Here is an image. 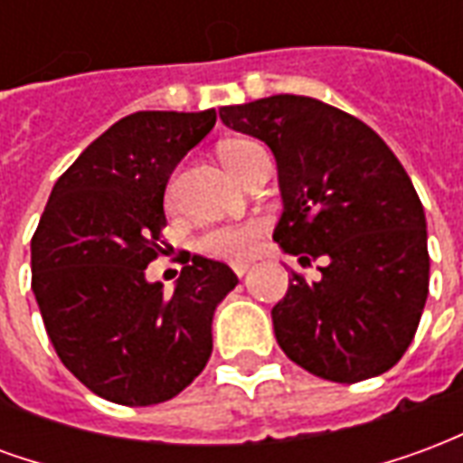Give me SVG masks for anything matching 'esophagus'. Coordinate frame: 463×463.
I'll list each match as a JSON object with an SVG mask.
<instances>
[{
  "label": "esophagus",
  "instance_id": "obj_1",
  "mask_svg": "<svg viewBox=\"0 0 463 463\" xmlns=\"http://www.w3.org/2000/svg\"><path fill=\"white\" fill-rule=\"evenodd\" d=\"M248 270H250V262H235V265H232V272H235L238 278H242Z\"/></svg>",
  "mask_w": 463,
  "mask_h": 463
}]
</instances>
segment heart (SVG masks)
Wrapping results in <instances>:
<instances>
[{"instance_id":"b5f03b06","label":"heart","mask_w":463,"mask_h":463,"mask_svg":"<svg viewBox=\"0 0 463 463\" xmlns=\"http://www.w3.org/2000/svg\"><path fill=\"white\" fill-rule=\"evenodd\" d=\"M260 146L252 141H225L218 148L222 165L241 181L245 165L250 161V156L258 151ZM262 222L250 221L241 222V225H222V228H213V231L203 232L195 248L208 255V258H221V260H245L252 252L258 250V241H260Z\"/></svg>"}]
</instances>
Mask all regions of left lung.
Returning <instances> with one entry per match:
<instances>
[{
	"mask_svg": "<svg viewBox=\"0 0 463 463\" xmlns=\"http://www.w3.org/2000/svg\"><path fill=\"white\" fill-rule=\"evenodd\" d=\"M221 121L278 161L275 242L302 265L327 260L317 282L292 272L272 307L282 352L340 384L394 367L429 295L427 218L397 156L367 123L310 96L222 106Z\"/></svg>",
	"mask_w": 463,
	"mask_h": 463,
	"instance_id": "obj_1",
	"label": "left lung"
}]
</instances>
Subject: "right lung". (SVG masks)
Segmentation results:
<instances>
[{
    "instance_id": "right-lung-1",
    "label": "right lung",
    "mask_w": 463,
    "mask_h": 463,
    "mask_svg": "<svg viewBox=\"0 0 463 463\" xmlns=\"http://www.w3.org/2000/svg\"><path fill=\"white\" fill-rule=\"evenodd\" d=\"M198 114L138 111L101 133L56 181L32 238V290L64 367L123 407L161 404L201 374L213 312L238 285L193 255L173 295L146 280L165 228L173 168L215 126Z\"/></svg>"
}]
</instances>
